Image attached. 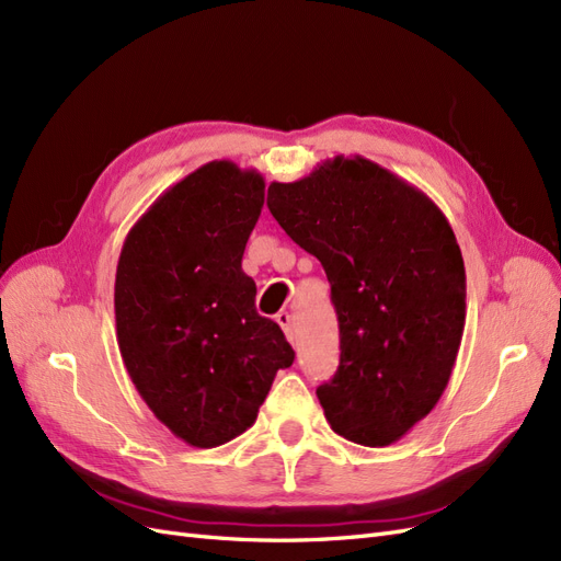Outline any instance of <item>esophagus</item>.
<instances>
[{
    "label": "esophagus",
    "instance_id": "esophagus-1",
    "mask_svg": "<svg viewBox=\"0 0 561 561\" xmlns=\"http://www.w3.org/2000/svg\"><path fill=\"white\" fill-rule=\"evenodd\" d=\"M275 321H277V323H279V327H282V331H284L286 340H288V342H291V345H294V329H291V314H288V312H279V314L275 317Z\"/></svg>",
    "mask_w": 561,
    "mask_h": 561
}]
</instances>
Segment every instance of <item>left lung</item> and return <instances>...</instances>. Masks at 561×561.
Wrapping results in <instances>:
<instances>
[{
    "label": "left lung",
    "instance_id": "left-lung-1",
    "mask_svg": "<svg viewBox=\"0 0 561 561\" xmlns=\"http://www.w3.org/2000/svg\"><path fill=\"white\" fill-rule=\"evenodd\" d=\"M267 207L317 256L340 323V366L317 389L337 436L385 447L436 408L466 323V270L445 214L368 158L273 182Z\"/></svg>",
    "mask_w": 561,
    "mask_h": 561
}]
</instances>
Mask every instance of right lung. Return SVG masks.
Segmentation results:
<instances>
[{
    "instance_id": "add662e5",
    "label": "right lung",
    "mask_w": 561,
    "mask_h": 561,
    "mask_svg": "<svg viewBox=\"0 0 561 561\" xmlns=\"http://www.w3.org/2000/svg\"><path fill=\"white\" fill-rule=\"evenodd\" d=\"M263 201L256 170L211 160L162 193L121 249L114 310L125 370L193 447L244 433L296 356L256 312V284L242 270Z\"/></svg>"
}]
</instances>
